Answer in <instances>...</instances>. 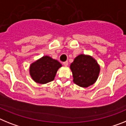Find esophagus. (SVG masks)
<instances>
[{"instance_id":"obj_1","label":"esophagus","mask_w":126,"mask_h":126,"mask_svg":"<svg viewBox=\"0 0 126 126\" xmlns=\"http://www.w3.org/2000/svg\"><path fill=\"white\" fill-rule=\"evenodd\" d=\"M63 65H64V66H65V67H67V65H68V62H67V61L64 62H63Z\"/></svg>"}]
</instances>
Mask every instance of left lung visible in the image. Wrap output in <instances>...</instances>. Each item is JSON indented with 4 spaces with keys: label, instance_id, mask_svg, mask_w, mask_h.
Listing matches in <instances>:
<instances>
[{
    "label": "left lung",
    "instance_id": "obj_1",
    "mask_svg": "<svg viewBox=\"0 0 126 126\" xmlns=\"http://www.w3.org/2000/svg\"><path fill=\"white\" fill-rule=\"evenodd\" d=\"M73 82L81 87L92 85L98 78L100 66L94 58L88 55L77 56L70 65Z\"/></svg>",
    "mask_w": 126,
    "mask_h": 126
}]
</instances>
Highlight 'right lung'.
<instances>
[{"instance_id":"1","label":"right lung","mask_w":126,"mask_h":126,"mask_svg":"<svg viewBox=\"0 0 126 126\" xmlns=\"http://www.w3.org/2000/svg\"><path fill=\"white\" fill-rule=\"evenodd\" d=\"M62 64L49 56H43L30 65L29 73L35 82L45 84L53 81Z\"/></svg>"}]
</instances>
